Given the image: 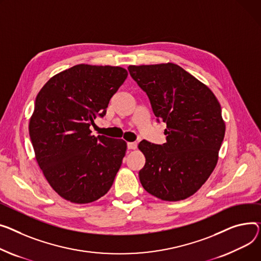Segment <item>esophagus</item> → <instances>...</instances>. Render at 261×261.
Instances as JSON below:
<instances>
[{
  "label": "esophagus",
  "mask_w": 261,
  "mask_h": 261,
  "mask_svg": "<svg viewBox=\"0 0 261 261\" xmlns=\"http://www.w3.org/2000/svg\"><path fill=\"white\" fill-rule=\"evenodd\" d=\"M127 146H128V149H130V150H135V149L137 148V143L131 142V143H128Z\"/></svg>",
  "instance_id": "esophagus-1"
}]
</instances>
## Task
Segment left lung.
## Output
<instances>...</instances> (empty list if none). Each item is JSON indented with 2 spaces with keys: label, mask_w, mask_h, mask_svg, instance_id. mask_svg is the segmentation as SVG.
I'll return each instance as SVG.
<instances>
[{
  "label": "left lung",
  "mask_w": 261,
  "mask_h": 261,
  "mask_svg": "<svg viewBox=\"0 0 261 261\" xmlns=\"http://www.w3.org/2000/svg\"><path fill=\"white\" fill-rule=\"evenodd\" d=\"M131 77L145 91L152 110L167 124V143L142 141L146 164L138 173L148 193L167 201L182 200L213 172L225 125L220 103L207 87L178 65L129 66Z\"/></svg>",
  "instance_id": "obj_1"
}]
</instances>
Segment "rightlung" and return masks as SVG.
Listing matches in <instances>:
<instances>
[{
  "label": "right lung",
  "instance_id": "1",
  "mask_svg": "<svg viewBox=\"0 0 261 261\" xmlns=\"http://www.w3.org/2000/svg\"><path fill=\"white\" fill-rule=\"evenodd\" d=\"M127 76L121 67L80 64L52 76L37 95L30 140L44 176L64 199L89 203L110 190L127 144L89 128Z\"/></svg>",
  "mask_w": 261,
  "mask_h": 261
}]
</instances>
